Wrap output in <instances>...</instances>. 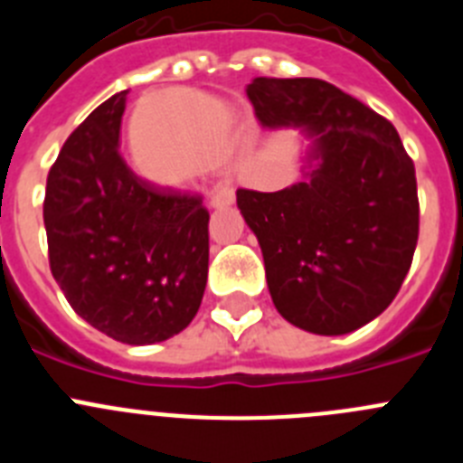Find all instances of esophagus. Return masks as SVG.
Segmentation results:
<instances>
[{"instance_id": "esophagus-1", "label": "esophagus", "mask_w": 463, "mask_h": 463, "mask_svg": "<svg viewBox=\"0 0 463 463\" xmlns=\"http://www.w3.org/2000/svg\"><path fill=\"white\" fill-rule=\"evenodd\" d=\"M234 190L227 185H218L215 190H213L211 194V206L213 208H224V206H232L234 203Z\"/></svg>"}]
</instances>
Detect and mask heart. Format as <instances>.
<instances>
[{"instance_id":"heart-1","label":"heart","mask_w":463,"mask_h":463,"mask_svg":"<svg viewBox=\"0 0 463 463\" xmlns=\"http://www.w3.org/2000/svg\"><path fill=\"white\" fill-rule=\"evenodd\" d=\"M134 129L159 137L165 150L155 157H137V166L148 181L162 185H181L199 171L222 169L245 143L234 110L187 90L150 97L137 113Z\"/></svg>"}]
</instances>
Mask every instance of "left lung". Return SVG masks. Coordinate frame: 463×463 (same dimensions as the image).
I'll use <instances>...</instances> for the list:
<instances>
[{
	"mask_svg": "<svg viewBox=\"0 0 463 463\" xmlns=\"http://www.w3.org/2000/svg\"><path fill=\"white\" fill-rule=\"evenodd\" d=\"M245 94L264 129L304 137L301 181L239 190L278 313L341 336L375 320L411 269L420 232L412 159L369 106L320 79H260Z\"/></svg>",
	"mask_w": 463,
	"mask_h": 463,
	"instance_id": "obj_1",
	"label": "left lung"
}]
</instances>
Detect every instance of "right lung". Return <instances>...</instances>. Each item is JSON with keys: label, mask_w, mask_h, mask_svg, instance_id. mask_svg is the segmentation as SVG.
<instances>
[{"label": "right lung", "mask_w": 463, "mask_h": 463, "mask_svg": "<svg viewBox=\"0 0 463 463\" xmlns=\"http://www.w3.org/2000/svg\"><path fill=\"white\" fill-rule=\"evenodd\" d=\"M127 90L90 113L48 174L43 224L52 278L88 325L127 345L181 334L208 278L202 196L162 192L127 169Z\"/></svg>", "instance_id": "obj_1"}]
</instances>
